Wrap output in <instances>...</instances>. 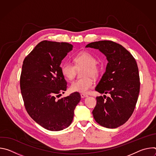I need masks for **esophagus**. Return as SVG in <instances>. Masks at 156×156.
Masks as SVG:
<instances>
[{"instance_id": "esophagus-1", "label": "esophagus", "mask_w": 156, "mask_h": 156, "mask_svg": "<svg viewBox=\"0 0 156 156\" xmlns=\"http://www.w3.org/2000/svg\"><path fill=\"white\" fill-rule=\"evenodd\" d=\"M88 96L87 95V94H84V93H81V97L82 98H86V97H87Z\"/></svg>"}]
</instances>
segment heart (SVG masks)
Segmentation results:
<instances>
[{
    "mask_svg": "<svg viewBox=\"0 0 156 156\" xmlns=\"http://www.w3.org/2000/svg\"><path fill=\"white\" fill-rule=\"evenodd\" d=\"M75 65L65 62L60 66L62 76L69 81L72 80L76 72V69L84 67L82 72V78L74 81L70 85V90L73 92L86 93L93 86L94 80L92 78L99 75V70L97 65L96 58L87 51H81L73 58Z\"/></svg>",
    "mask_w": 156,
    "mask_h": 156,
    "instance_id": "heart-1",
    "label": "heart"
}]
</instances>
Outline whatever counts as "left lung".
Returning a JSON list of instances; mask_svg holds the SVG:
<instances>
[{
    "label": "left lung",
    "mask_w": 156,
    "mask_h": 156,
    "mask_svg": "<svg viewBox=\"0 0 156 156\" xmlns=\"http://www.w3.org/2000/svg\"><path fill=\"white\" fill-rule=\"evenodd\" d=\"M86 48L99 49L108 61L95 90L110 96L96 97L94 119L104 127L117 128L129 119L136 107L140 89L137 63L129 52L112 41L91 42Z\"/></svg>",
    "instance_id": "obj_1"
}]
</instances>
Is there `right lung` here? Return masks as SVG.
<instances>
[{
    "mask_svg": "<svg viewBox=\"0 0 156 156\" xmlns=\"http://www.w3.org/2000/svg\"><path fill=\"white\" fill-rule=\"evenodd\" d=\"M72 49L73 45L67 42L42 41L22 65L20 83L25 108L37 123L50 131L69 126L81 100L78 92L58 99L67 87L60 64Z\"/></svg>",
    "mask_w": 156,
    "mask_h": 156,
    "instance_id": "obj_1",
    "label": "right lung"
}]
</instances>
